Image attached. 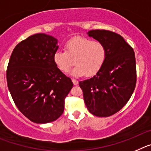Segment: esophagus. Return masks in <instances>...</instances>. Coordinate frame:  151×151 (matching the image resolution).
I'll return each mask as SVG.
<instances>
[{
  "instance_id": "obj_1",
  "label": "esophagus",
  "mask_w": 151,
  "mask_h": 151,
  "mask_svg": "<svg viewBox=\"0 0 151 151\" xmlns=\"http://www.w3.org/2000/svg\"><path fill=\"white\" fill-rule=\"evenodd\" d=\"M72 82L74 83V85H77L78 84V81L75 79H72Z\"/></svg>"
}]
</instances>
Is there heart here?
<instances>
[{
  "label": "heart",
  "instance_id": "1",
  "mask_svg": "<svg viewBox=\"0 0 151 151\" xmlns=\"http://www.w3.org/2000/svg\"><path fill=\"white\" fill-rule=\"evenodd\" d=\"M106 58V48L103 42L88 38L76 37L65 45V51L54 53L53 61L58 69L68 73L75 63L70 74L74 77L95 75L103 67Z\"/></svg>",
  "mask_w": 151,
  "mask_h": 151
}]
</instances>
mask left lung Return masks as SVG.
<instances>
[{"label":"left lung","mask_w":151,"mask_h":151,"mask_svg":"<svg viewBox=\"0 0 151 151\" xmlns=\"http://www.w3.org/2000/svg\"><path fill=\"white\" fill-rule=\"evenodd\" d=\"M90 37L104 44L106 58L100 70L90 79L80 81L89 112L98 117H108L119 112L135 88V55L123 37L108 30H90Z\"/></svg>","instance_id":"obj_1"}]
</instances>
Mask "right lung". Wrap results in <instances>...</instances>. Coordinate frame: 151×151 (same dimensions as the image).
Masks as SVG:
<instances>
[{
	"label": "right lung",
	"instance_id": "1",
	"mask_svg": "<svg viewBox=\"0 0 151 151\" xmlns=\"http://www.w3.org/2000/svg\"><path fill=\"white\" fill-rule=\"evenodd\" d=\"M58 39L38 33L14 48L6 70L7 86L18 109L30 121L45 124L62 115L65 99L73 87L53 61Z\"/></svg>",
	"mask_w": 151,
	"mask_h": 151
}]
</instances>
